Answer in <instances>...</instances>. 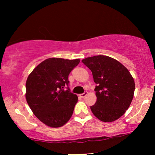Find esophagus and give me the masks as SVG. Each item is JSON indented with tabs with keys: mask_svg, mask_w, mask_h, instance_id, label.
Masks as SVG:
<instances>
[{
	"mask_svg": "<svg viewBox=\"0 0 155 155\" xmlns=\"http://www.w3.org/2000/svg\"><path fill=\"white\" fill-rule=\"evenodd\" d=\"M87 94V92H84V93H82V94H80V97H82V98H83V97H85Z\"/></svg>",
	"mask_w": 155,
	"mask_h": 155,
	"instance_id": "esophagus-1",
	"label": "esophagus"
}]
</instances>
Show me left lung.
<instances>
[{"label":"left lung","mask_w":155,"mask_h":155,"mask_svg":"<svg viewBox=\"0 0 155 155\" xmlns=\"http://www.w3.org/2000/svg\"><path fill=\"white\" fill-rule=\"evenodd\" d=\"M97 84V101L90 109L101 121L112 122L125 114L133 100L135 82L128 70L115 59L94 56L82 60Z\"/></svg>","instance_id":"1"}]
</instances>
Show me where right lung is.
I'll list each match as a JSON object with an SVG mask.
<instances>
[{"instance_id":"add662e5","label":"right lung","mask_w":155,"mask_h":155,"mask_svg":"<svg viewBox=\"0 0 155 155\" xmlns=\"http://www.w3.org/2000/svg\"><path fill=\"white\" fill-rule=\"evenodd\" d=\"M80 61L48 58L38 65L27 78V104L38 119L46 126L58 128L73 115L78 98L70 90L68 75Z\"/></svg>"}]
</instances>
